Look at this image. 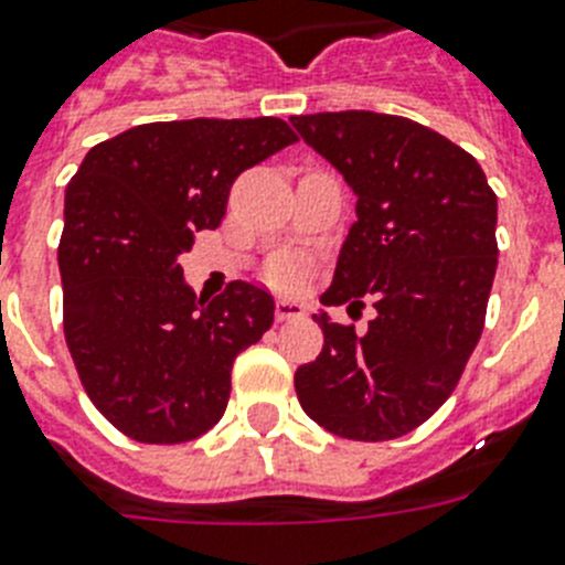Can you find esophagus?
<instances>
[{
    "label": "esophagus",
    "mask_w": 565,
    "mask_h": 565,
    "mask_svg": "<svg viewBox=\"0 0 565 565\" xmlns=\"http://www.w3.org/2000/svg\"><path fill=\"white\" fill-rule=\"evenodd\" d=\"M306 313V308L299 306V302H288V299H279L277 308H274V319L277 322H291V319H299Z\"/></svg>",
    "instance_id": "34e87169"
}]
</instances>
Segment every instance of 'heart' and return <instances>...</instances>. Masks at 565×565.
Returning <instances> with one entry per match:
<instances>
[{
  "instance_id": "1",
  "label": "heart",
  "mask_w": 565,
  "mask_h": 565,
  "mask_svg": "<svg viewBox=\"0 0 565 565\" xmlns=\"http://www.w3.org/2000/svg\"><path fill=\"white\" fill-rule=\"evenodd\" d=\"M302 277H306V259H299V257H282L277 259L271 268V279L282 288L299 286Z\"/></svg>"
}]
</instances>
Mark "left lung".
I'll return each mask as SVG.
<instances>
[{
	"label": "left lung",
	"mask_w": 565,
	"mask_h": 565,
	"mask_svg": "<svg viewBox=\"0 0 565 565\" xmlns=\"http://www.w3.org/2000/svg\"><path fill=\"white\" fill-rule=\"evenodd\" d=\"M356 194V223L319 302L362 306L367 331L313 317L326 344L294 373L302 411L351 441L416 430L456 391L498 268V198L469 152L402 115H291Z\"/></svg>",
	"instance_id": "obj_1"
}]
</instances>
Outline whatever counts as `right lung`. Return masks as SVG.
I'll list each match as a JSON object with an SVG mask.
<instances>
[{"label": "right lung", "instance_id": "1", "mask_svg": "<svg viewBox=\"0 0 565 565\" xmlns=\"http://www.w3.org/2000/svg\"><path fill=\"white\" fill-rule=\"evenodd\" d=\"M297 141L279 118L154 121L84 154L64 194V339L89 402L124 436L183 444L221 422L232 364L274 299L232 282L203 299L178 263L217 228L239 172Z\"/></svg>", "mask_w": 565, "mask_h": 565}]
</instances>
